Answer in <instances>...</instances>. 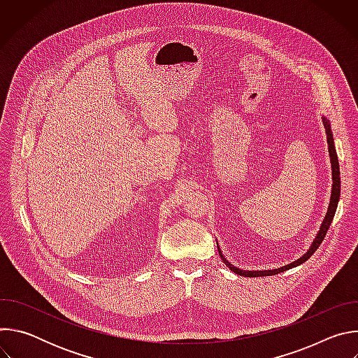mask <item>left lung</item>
Masks as SVG:
<instances>
[{
  "instance_id": "8db88e82",
  "label": "left lung",
  "mask_w": 358,
  "mask_h": 358,
  "mask_svg": "<svg viewBox=\"0 0 358 358\" xmlns=\"http://www.w3.org/2000/svg\"><path fill=\"white\" fill-rule=\"evenodd\" d=\"M323 123H324V129H326V133H327V144H329V152H330V162H331V169H333V188H331V199H330V206H329V210H327V214H326V218L322 224V228L315 239V242L312 243V248L306 252L303 257L297 261H294L293 264L290 265H286L280 269H275V271H241L235 266H232L225 258L224 255L221 253L220 248V257L221 259L227 264V266L234 272V273H238L241 276H246V278H258V276H272V275H278L280 272H285L290 268H294L297 265H301L303 262L308 261L312 255L316 252V249L320 246V243L323 242L330 225H331V221L334 218V214H336V210H337V203H338V198H340V167H338V159H337V155H336V147H334V141H333V133H331V129H330V123L327 122V119H323Z\"/></svg>"
}]
</instances>
